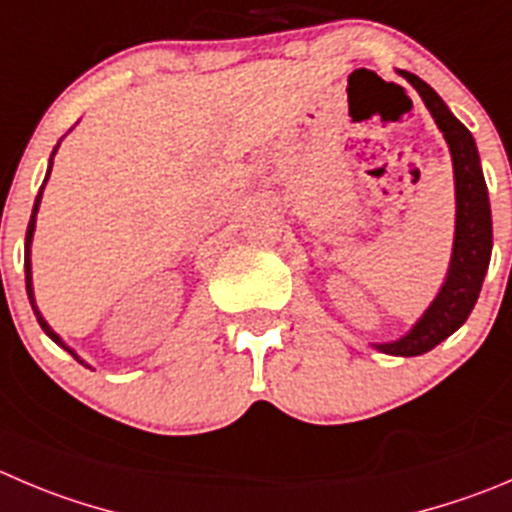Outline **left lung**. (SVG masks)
Listing matches in <instances>:
<instances>
[{
  "mask_svg": "<svg viewBox=\"0 0 512 512\" xmlns=\"http://www.w3.org/2000/svg\"><path fill=\"white\" fill-rule=\"evenodd\" d=\"M399 75L412 82V87L420 92L437 128L445 133L452 165H455L457 191L455 248H452L450 274H447L445 286L407 337L392 344H377L379 352L384 354L420 357L445 342L452 332H457L478 301L490 264V251H493V218H490L488 186H485L483 168H480V155L470 130L450 113V107L425 80L405 70H399Z\"/></svg>",
  "mask_w": 512,
  "mask_h": 512,
  "instance_id": "left-lung-1",
  "label": "left lung"
}]
</instances>
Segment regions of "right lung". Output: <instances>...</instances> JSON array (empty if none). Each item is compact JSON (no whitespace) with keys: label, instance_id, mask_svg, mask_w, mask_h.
I'll use <instances>...</instances> for the list:
<instances>
[{"label":"right lung","instance_id":"right-lung-1","mask_svg":"<svg viewBox=\"0 0 512 512\" xmlns=\"http://www.w3.org/2000/svg\"><path fill=\"white\" fill-rule=\"evenodd\" d=\"M55 153H57V148H55ZM52 153V155H55ZM50 170H52V158H50ZM50 170H47V178H50ZM45 178V180H47ZM42 188H45V183H42ZM42 188H40V193H37V198H34V208H32V216H29V226H27V236H24V281H27V296H29V304H32V309H34V316H37V321H40V326L42 329H45V334L50 339H55L57 344H62L60 342V337H57L55 332H52L50 326H47V321L42 319L40 316V311H37V306H34V296H32V264H29V243H32V233H34V218H37V208H40V198H42ZM62 347H65V344H62ZM67 349V347H65ZM67 352L72 354V357L75 359H80L77 357L75 352H72V349H67Z\"/></svg>","mask_w":512,"mask_h":512}]
</instances>
